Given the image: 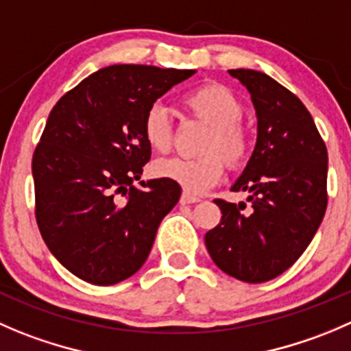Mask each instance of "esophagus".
<instances>
[{
	"instance_id": "34e87169",
	"label": "esophagus",
	"mask_w": 351,
	"mask_h": 351,
	"mask_svg": "<svg viewBox=\"0 0 351 351\" xmlns=\"http://www.w3.org/2000/svg\"><path fill=\"white\" fill-rule=\"evenodd\" d=\"M200 197L199 195H193V193L190 192H183L182 197H180V202L182 204H195V202H200Z\"/></svg>"
}]
</instances>
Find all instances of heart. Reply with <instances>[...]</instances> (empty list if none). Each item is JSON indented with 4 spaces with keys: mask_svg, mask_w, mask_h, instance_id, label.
Segmentation results:
<instances>
[{
    "mask_svg": "<svg viewBox=\"0 0 351 351\" xmlns=\"http://www.w3.org/2000/svg\"><path fill=\"white\" fill-rule=\"evenodd\" d=\"M183 106L197 120L209 125L200 151L193 159H161L154 165L158 178L171 180L190 193H200L223 178L226 162L240 168L250 156V135L241 125L243 104L228 87L206 84L183 96ZM142 134L149 147L168 152L173 145V127L165 108L154 104L145 113Z\"/></svg>",
    "mask_w": 351,
    "mask_h": 351,
    "instance_id": "obj_1",
    "label": "heart"
}]
</instances>
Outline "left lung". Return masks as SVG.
I'll use <instances>...</instances> for the list:
<instances>
[{
	"mask_svg": "<svg viewBox=\"0 0 351 351\" xmlns=\"http://www.w3.org/2000/svg\"><path fill=\"white\" fill-rule=\"evenodd\" d=\"M257 113V144L233 192L247 204L214 199L221 223L206 233L214 264L245 283L274 280L314 238L328 207V149L311 113L269 75L237 68Z\"/></svg>",
	"mask_w": 351,
	"mask_h": 351,
	"instance_id": "obj_1",
	"label": "left lung"
}]
</instances>
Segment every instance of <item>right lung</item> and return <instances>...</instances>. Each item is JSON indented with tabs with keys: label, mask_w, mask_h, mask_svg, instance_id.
<instances>
[{
	"label": "right lung",
	"mask_w": 351,
	"mask_h": 351,
	"mask_svg": "<svg viewBox=\"0 0 351 351\" xmlns=\"http://www.w3.org/2000/svg\"><path fill=\"white\" fill-rule=\"evenodd\" d=\"M195 70L113 64L54 104L34 151L36 221L58 261L80 280L110 287L137 273L182 189L141 182L151 147L149 108Z\"/></svg>",
	"instance_id": "right-lung-1"
}]
</instances>
